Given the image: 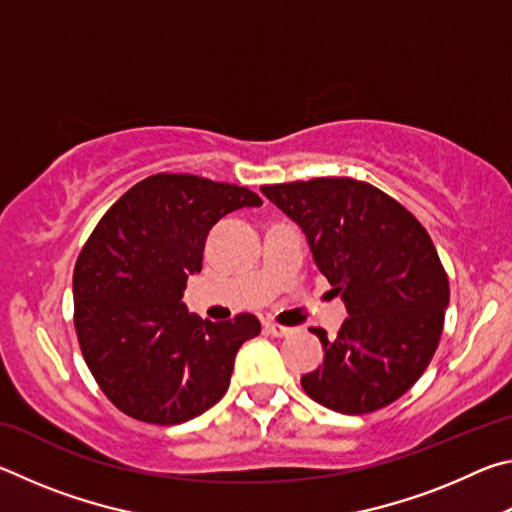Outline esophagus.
<instances>
[{
	"label": "esophagus",
	"mask_w": 512,
	"mask_h": 512,
	"mask_svg": "<svg viewBox=\"0 0 512 512\" xmlns=\"http://www.w3.org/2000/svg\"><path fill=\"white\" fill-rule=\"evenodd\" d=\"M264 329L271 336H277V339H287V336L296 334V329H293V327H284V325H277V323H266Z\"/></svg>",
	"instance_id": "1"
}]
</instances>
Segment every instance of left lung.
Segmentation results:
<instances>
[{"label": "left lung", "instance_id": "left-lung-1", "mask_svg": "<svg viewBox=\"0 0 512 512\" xmlns=\"http://www.w3.org/2000/svg\"><path fill=\"white\" fill-rule=\"evenodd\" d=\"M262 194L300 225L348 309L334 339L311 327L325 357L300 379L305 393L348 415L400 400L427 370L449 305L427 230L395 198L354 178L264 185Z\"/></svg>", "mask_w": 512, "mask_h": 512}]
</instances>
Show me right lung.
Instances as JSON below:
<instances>
[{
  "label": "right lung",
  "instance_id": "right-lung-1",
  "mask_svg": "<svg viewBox=\"0 0 512 512\" xmlns=\"http://www.w3.org/2000/svg\"><path fill=\"white\" fill-rule=\"evenodd\" d=\"M246 187L155 173L103 214L74 266V327L83 359L119 411L149 424L205 413L230 386L253 314L212 323L189 314L187 277L225 214L259 207Z\"/></svg>",
  "mask_w": 512,
  "mask_h": 512
}]
</instances>
